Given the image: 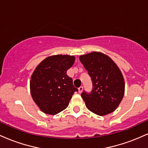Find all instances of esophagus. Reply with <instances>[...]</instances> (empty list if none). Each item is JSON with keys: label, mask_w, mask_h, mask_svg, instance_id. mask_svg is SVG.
<instances>
[{"label": "esophagus", "mask_w": 148, "mask_h": 148, "mask_svg": "<svg viewBox=\"0 0 148 148\" xmlns=\"http://www.w3.org/2000/svg\"><path fill=\"white\" fill-rule=\"evenodd\" d=\"M83 90H84V88H83V86H81V87H79V93L82 92Z\"/></svg>", "instance_id": "1"}]
</instances>
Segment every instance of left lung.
I'll return each mask as SVG.
<instances>
[{
	"label": "left lung",
	"instance_id": "1",
	"mask_svg": "<svg viewBox=\"0 0 148 148\" xmlns=\"http://www.w3.org/2000/svg\"><path fill=\"white\" fill-rule=\"evenodd\" d=\"M79 60L92 83L90 92L84 91L81 93L86 107L98 115L114 111L125 93V81L120 69L102 53H90L81 56Z\"/></svg>",
	"mask_w": 148,
	"mask_h": 148
}]
</instances>
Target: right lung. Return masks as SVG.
Masks as SVG:
<instances>
[{"label":"right lung","instance_id":"obj_1","mask_svg":"<svg viewBox=\"0 0 148 148\" xmlns=\"http://www.w3.org/2000/svg\"><path fill=\"white\" fill-rule=\"evenodd\" d=\"M74 60L72 56H52L45 59L34 71L30 93L42 112L56 115L68 106L74 92L78 91L72 78L67 75Z\"/></svg>","mask_w":148,"mask_h":148}]
</instances>
